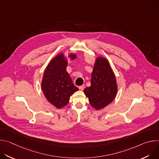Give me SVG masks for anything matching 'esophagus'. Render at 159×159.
I'll return each mask as SVG.
<instances>
[{"label": "esophagus", "mask_w": 159, "mask_h": 159, "mask_svg": "<svg viewBox=\"0 0 159 159\" xmlns=\"http://www.w3.org/2000/svg\"><path fill=\"white\" fill-rule=\"evenodd\" d=\"M79 89H80V90H83L84 89V88H85V85H80V86H79Z\"/></svg>", "instance_id": "1"}]
</instances>
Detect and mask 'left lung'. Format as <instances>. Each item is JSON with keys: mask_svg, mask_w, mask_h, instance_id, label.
Here are the masks:
<instances>
[{"mask_svg": "<svg viewBox=\"0 0 159 159\" xmlns=\"http://www.w3.org/2000/svg\"><path fill=\"white\" fill-rule=\"evenodd\" d=\"M91 77L90 86L84 92L90 104L99 110L115 98L118 91L116 79L108 60L103 57L96 58Z\"/></svg>", "mask_w": 159, "mask_h": 159, "instance_id": "1", "label": "left lung"}]
</instances>
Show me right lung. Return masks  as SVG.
Instances as JSON below:
<instances>
[{
	"label": "right lung",
	"instance_id": "1",
	"mask_svg": "<svg viewBox=\"0 0 159 159\" xmlns=\"http://www.w3.org/2000/svg\"><path fill=\"white\" fill-rule=\"evenodd\" d=\"M71 60L77 55L70 53ZM67 61L63 53L53 58L45 69L41 82L43 94L52 104L60 109L66 106L70 97L79 89L75 87L71 77L66 70Z\"/></svg>",
	"mask_w": 159,
	"mask_h": 159
}]
</instances>
